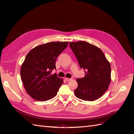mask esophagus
<instances>
[{"label": "esophagus", "mask_w": 134, "mask_h": 134, "mask_svg": "<svg viewBox=\"0 0 134 134\" xmlns=\"http://www.w3.org/2000/svg\"><path fill=\"white\" fill-rule=\"evenodd\" d=\"M65 80L66 81H70L71 80H72V78H65Z\"/></svg>", "instance_id": "34e87169"}]
</instances>
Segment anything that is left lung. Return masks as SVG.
<instances>
[{"mask_svg": "<svg viewBox=\"0 0 134 134\" xmlns=\"http://www.w3.org/2000/svg\"><path fill=\"white\" fill-rule=\"evenodd\" d=\"M71 50L80 68L85 70L84 78L76 79L75 96L93 101L103 95L111 82V65L99 48L86 41L70 42Z\"/></svg>", "mask_w": 134, "mask_h": 134, "instance_id": "1", "label": "left lung"}]
</instances>
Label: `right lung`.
I'll use <instances>...</instances> for the list:
<instances>
[{
  "instance_id": "add662e5",
  "label": "right lung",
  "mask_w": 134,
  "mask_h": 134,
  "mask_svg": "<svg viewBox=\"0 0 134 134\" xmlns=\"http://www.w3.org/2000/svg\"><path fill=\"white\" fill-rule=\"evenodd\" d=\"M68 42H50L32 49L27 54L21 68V77L27 93L32 98L46 101L53 98L63 83L57 74L56 60L65 49Z\"/></svg>"
}]
</instances>
